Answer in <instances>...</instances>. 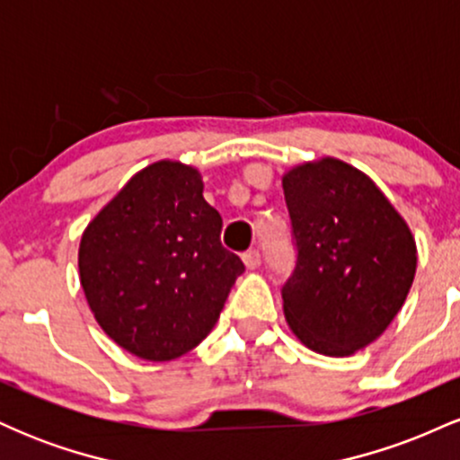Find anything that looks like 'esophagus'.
Returning <instances> with one entry per match:
<instances>
[{
	"label": "esophagus",
	"mask_w": 460,
	"mask_h": 460,
	"mask_svg": "<svg viewBox=\"0 0 460 460\" xmlns=\"http://www.w3.org/2000/svg\"><path fill=\"white\" fill-rule=\"evenodd\" d=\"M242 260H244V266L248 270H255V268L261 266V252L255 251V248H251V251H246L244 255H242Z\"/></svg>",
	"instance_id": "1"
}]
</instances>
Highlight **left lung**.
Segmentation results:
<instances>
[{"label":"left lung","instance_id":"1","mask_svg":"<svg viewBox=\"0 0 460 460\" xmlns=\"http://www.w3.org/2000/svg\"><path fill=\"white\" fill-rule=\"evenodd\" d=\"M283 194L296 246L285 320L311 350L352 355L392 324L413 285L409 225L372 179L335 157L292 168Z\"/></svg>","mask_w":460,"mask_h":460}]
</instances>
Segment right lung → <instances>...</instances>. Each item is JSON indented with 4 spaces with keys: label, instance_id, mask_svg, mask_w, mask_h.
Listing matches in <instances>:
<instances>
[{
    "label": "right lung",
    "instance_id": "right-lung-1",
    "mask_svg": "<svg viewBox=\"0 0 460 460\" xmlns=\"http://www.w3.org/2000/svg\"><path fill=\"white\" fill-rule=\"evenodd\" d=\"M220 231L197 168L162 160L136 172L79 242V281L108 337L146 361L199 346L244 272Z\"/></svg>",
    "mask_w": 460,
    "mask_h": 460
}]
</instances>
